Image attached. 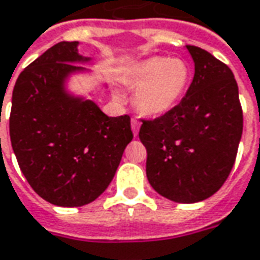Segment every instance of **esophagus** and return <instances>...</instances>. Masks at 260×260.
Instances as JSON below:
<instances>
[{
    "label": "esophagus",
    "mask_w": 260,
    "mask_h": 260,
    "mask_svg": "<svg viewBox=\"0 0 260 260\" xmlns=\"http://www.w3.org/2000/svg\"><path fill=\"white\" fill-rule=\"evenodd\" d=\"M131 128H132V132H134V135H138L139 134V128H141V122L136 119V118H134L132 121H131Z\"/></svg>",
    "instance_id": "obj_1"
}]
</instances>
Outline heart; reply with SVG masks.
<instances>
[{"label":"heart","mask_w":260,"mask_h":260,"mask_svg":"<svg viewBox=\"0 0 260 260\" xmlns=\"http://www.w3.org/2000/svg\"><path fill=\"white\" fill-rule=\"evenodd\" d=\"M126 81L134 90L138 111L160 117L173 110L186 94L190 69L181 59L153 56L131 67Z\"/></svg>","instance_id":"1"}]
</instances>
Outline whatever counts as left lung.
<instances>
[{"label": "left lung", "mask_w": 260, "mask_h": 260, "mask_svg": "<svg viewBox=\"0 0 260 260\" xmlns=\"http://www.w3.org/2000/svg\"><path fill=\"white\" fill-rule=\"evenodd\" d=\"M186 48L194 60L186 97L168 114L142 119L139 139L148 152L150 186L172 201L191 204L211 197L228 179L244 115L231 69L204 49Z\"/></svg>", "instance_id": "obj_1"}]
</instances>
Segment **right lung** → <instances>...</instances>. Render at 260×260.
Segmentation results:
<instances>
[{
  "label": "right lung",
  "mask_w": 260,
  "mask_h": 260,
  "mask_svg": "<svg viewBox=\"0 0 260 260\" xmlns=\"http://www.w3.org/2000/svg\"><path fill=\"white\" fill-rule=\"evenodd\" d=\"M79 42H59L16 80L10 115L11 145L30 187L59 207L86 206L104 193L132 141L129 115L108 117L91 100L64 88L73 63L90 61Z\"/></svg>",
  "instance_id": "add662e5"
}]
</instances>
